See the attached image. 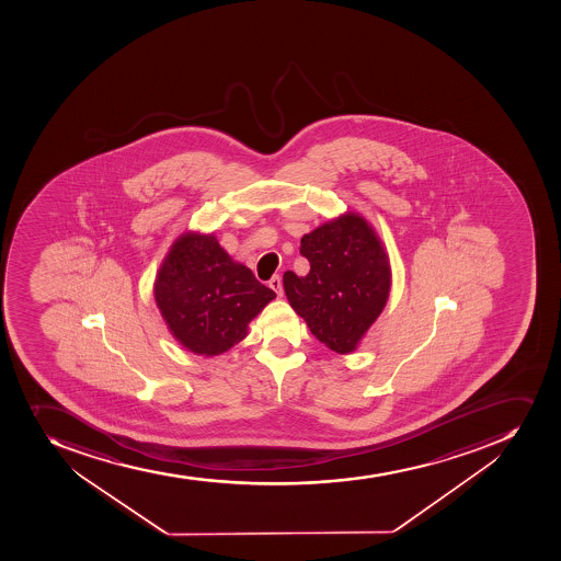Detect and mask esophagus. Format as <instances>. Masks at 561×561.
<instances>
[{
    "label": "esophagus",
    "instance_id": "esophagus-1",
    "mask_svg": "<svg viewBox=\"0 0 561 561\" xmlns=\"http://www.w3.org/2000/svg\"><path fill=\"white\" fill-rule=\"evenodd\" d=\"M268 287L273 288L274 293L278 294V298L283 296V283L279 276H273V279L268 282Z\"/></svg>",
    "mask_w": 561,
    "mask_h": 561
}]
</instances>
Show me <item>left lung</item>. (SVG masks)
I'll return each instance as SVG.
<instances>
[{"instance_id": "8db88e82", "label": "left lung", "mask_w": 561, "mask_h": 561, "mask_svg": "<svg viewBox=\"0 0 561 561\" xmlns=\"http://www.w3.org/2000/svg\"><path fill=\"white\" fill-rule=\"evenodd\" d=\"M307 276L283 274L288 304L337 354H352L386 307L390 257L365 216L346 211L301 238Z\"/></svg>"}]
</instances>
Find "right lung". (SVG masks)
Wrapping results in <instances>:
<instances>
[{
    "label": "right lung",
    "instance_id": "right-lung-1",
    "mask_svg": "<svg viewBox=\"0 0 561 561\" xmlns=\"http://www.w3.org/2000/svg\"><path fill=\"white\" fill-rule=\"evenodd\" d=\"M154 304L171 335L196 355H220L248 337V327L268 301L271 288L221 248L215 234L176 238L153 285Z\"/></svg>",
    "mask_w": 561,
    "mask_h": 561
}]
</instances>
